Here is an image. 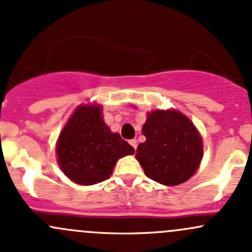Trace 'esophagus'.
I'll return each instance as SVG.
<instances>
[{"label":"esophagus","mask_w":252,"mask_h":252,"mask_svg":"<svg viewBox=\"0 0 252 252\" xmlns=\"http://www.w3.org/2000/svg\"><path fill=\"white\" fill-rule=\"evenodd\" d=\"M129 144H130L131 146H133L134 149L136 150V146H138V141H136L135 139H131V140H129Z\"/></svg>","instance_id":"esophagus-1"}]
</instances>
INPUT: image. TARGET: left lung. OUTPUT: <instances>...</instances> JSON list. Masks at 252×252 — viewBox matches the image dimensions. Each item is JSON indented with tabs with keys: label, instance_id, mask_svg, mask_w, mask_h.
I'll list each match as a JSON object with an SVG mask.
<instances>
[{
	"label": "left lung",
	"instance_id": "left-lung-1",
	"mask_svg": "<svg viewBox=\"0 0 252 252\" xmlns=\"http://www.w3.org/2000/svg\"><path fill=\"white\" fill-rule=\"evenodd\" d=\"M146 141L136 159L150 179L163 185L187 182L199 168L202 141L194 124L178 111H152L142 126Z\"/></svg>",
	"mask_w": 252,
	"mask_h": 252
}]
</instances>
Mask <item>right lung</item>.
Instances as JSON below:
<instances>
[{
    "mask_svg": "<svg viewBox=\"0 0 252 252\" xmlns=\"http://www.w3.org/2000/svg\"><path fill=\"white\" fill-rule=\"evenodd\" d=\"M101 113L100 106H80L58 139V163L77 184L93 185L108 179L116 162L134 154L133 146L118 133H112Z\"/></svg>",
    "mask_w": 252,
    "mask_h": 252,
    "instance_id": "right-lung-1",
    "label": "right lung"
}]
</instances>
